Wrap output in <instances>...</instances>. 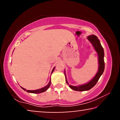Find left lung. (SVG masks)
<instances>
[{"label": "left lung", "instance_id": "8db88e82", "mask_svg": "<svg viewBox=\"0 0 120 120\" xmlns=\"http://www.w3.org/2000/svg\"><path fill=\"white\" fill-rule=\"evenodd\" d=\"M87 39H88L89 41H90L92 44H93V46L94 47L95 50L98 53V61H99V68L98 72L95 75V76L93 78V79L90 81L89 82L87 83L86 84L80 85L79 86H71V85H69V86L73 90L76 91H80V92H82V91H85V90H88L91 88H92L96 83L98 82L99 78L101 76V75L103 74V72L104 71L105 68V63L104 60V49L102 46L101 45V44L100 43V41L98 39V38L96 36L94 35H92L90 36H88L87 37ZM65 74V72H64ZM65 77H66V81L67 84H68V82L67 80L66 74H65Z\"/></svg>", "mask_w": 120, "mask_h": 120}]
</instances>
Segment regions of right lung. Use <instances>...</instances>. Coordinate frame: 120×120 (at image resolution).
<instances>
[{"label": "right lung", "instance_id": "right-lung-1", "mask_svg": "<svg viewBox=\"0 0 120 120\" xmlns=\"http://www.w3.org/2000/svg\"><path fill=\"white\" fill-rule=\"evenodd\" d=\"M54 68L52 70V73L53 72V71L54 70ZM50 84H51V78H50V82H49V84L46 85V86L45 87H43V88H41V89H37V90H26V92H28V93H34V94H38V93H43V92H44L45 91H46L47 89L49 88V87L50 86ZM21 88L23 89V90H26L25 89L23 88V87H21Z\"/></svg>", "mask_w": 120, "mask_h": 120}]
</instances>
